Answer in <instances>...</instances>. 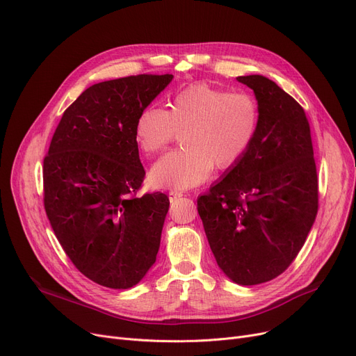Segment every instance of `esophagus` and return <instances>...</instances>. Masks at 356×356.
Instances as JSON below:
<instances>
[{
    "label": "esophagus",
    "instance_id": "1",
    "mask_svg": "<svg viewBox=\"0 0 356 356\" xmlns=\"http://www.w3.org/2000/svg\"><path fill=\"white\" fill-rule=\"evenodd\" d=\"M183 196V193L181 192H176V191H172V192H168V197H170V200L173 202V200H177V199H180Z\"/></svg>",
    "mask_w": 356,
    "mask_h": 356
}]
</instances>
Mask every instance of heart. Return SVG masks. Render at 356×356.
Returning <instances> with one entry per match:
<instances>
[{"mask_svg":"<svg viewBox=\"0 0 356 356\" xmlns=\"http://www.w3.org/2000/svg\"><path fill=\"white\" fill-rule=\"evenodd\" d=\"M259 125V108L245 92H229L199 82L181 89L170 108L148 105L140 111L134 138L148 156L160 153L183 131L181 149L161 157L149 170L159 189L186 191L238 164L251 148Z\"/></svg>","mask_w":356,"mask_h":356,"instance_id":"obj_1","label":"heart"}]
</instances>
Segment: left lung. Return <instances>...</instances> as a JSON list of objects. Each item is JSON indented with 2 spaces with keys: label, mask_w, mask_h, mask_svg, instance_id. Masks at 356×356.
<instances>
[{
  "label": "left lung",
  "mask_w": 356,
  "mask_h": 356,
  "mask_svg": "<svg viewBox=\"0 0 356 356\" xmlns=\"http://www.w3.org/2000/svg\"><path fill=\"white\" fill-rule=\"evenodd\" d=\"M236 81L254 90L257 136L244 159L197 197V212L223 274L254 286L293 263L314 223L319 195L305 109L261 74Z\"/></svg>",
  "instance_id": "1"
}]
</instances>
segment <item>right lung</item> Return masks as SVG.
<instances>
[{"instance_id":"add662e5","label":"right lung","mask_w":356,"mask_h":356,"mask_svg":"<svg viewBox=\"0 0 356 356\" xmlns=\"http://www.w3.org/2000/svg\"><path fill=\"white\" fill-rule=\"evenodd\" d=\"M172 79L137 74L89 86L63 112L43 161L54 235L74 267L104 287H133L156 263L170 202L160 192L137 196L145 172L134 125Z\"/></svg>"}]
</instances>
